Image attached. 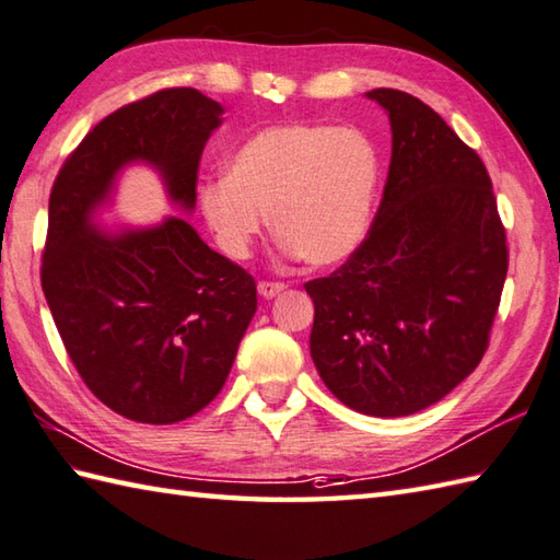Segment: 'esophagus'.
<instances>
[{
	"instance_id": "1",
	"label": "esophagus",
	"mask_w": 560,
	"mask_h": 560,
	"mask_svg": "<svg viewBox=\"0 0 560 560\" xmlns=\"http://www.w3.org/2000/svg\"><path fill=\"white\" fill-rule=\"evenodd\" d=\"M284 288H288V284H284V282H276V280H260V282H258V294H260V296H266V300H270V296L280 294Z\"/></svg>"
}]
</instances>
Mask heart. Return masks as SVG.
Here are the masks:
<instances>
[{
    "mask_svg": "<svg viewBox=\"0 0 560 560\" xmlns=\"http://www.w3.org/2000/svg\"><path fill=\"white\" fill-rule=\"evenodd\" d=\"M382 156L358 128L284 122L238 147L230 174L200 186V210L222 250L244 258L266 232L310 266L350 258L370 232Z\"/></svg>",
    "mask_w": 560,
    "mask_h": 560,
    "instance_id": "1",
    "label": "heart"
}]
</instances>
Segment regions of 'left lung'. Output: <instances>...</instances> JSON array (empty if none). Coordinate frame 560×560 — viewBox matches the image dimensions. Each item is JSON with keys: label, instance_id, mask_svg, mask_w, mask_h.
<instances>
[{"label": "left lung", "instance_id": "1", "mask_svg": "<svg viewBox=\"0 0 560 560\" xmlns=\"http://www.w3.org/2000/svg\"><path fill=\"white\" fill-rule=\"evenodd\" d=\"M392 122V164L368 236L314 300L312 360L364 416L418 413L469 376L488 348L508 276L488 171L423 101L372 89Z\"/></svg>", "mask_w": 560, "mask_h": 560}]
</instances>
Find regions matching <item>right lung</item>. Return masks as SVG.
Segmentation results:
<instances>
[{
    "instance_id": "right-lung-1",
    "label": "right lung",
    "mask_w": 560,
    "mask_h": 560,
    "mask_svg": "<svg viewBox=\"0 0 560 560\" xmlns=\"http://www.w3.org/2000/svg\"><path fill=\"white\" fill-rule=\"evenodd\" d=\"M222 113L190 86L135 101L79 142L50 190L45 300L89 392L135 423H178L220 394L256 314V280L178 217L106 234L91 214L132 162L152 164L168 198L192 210Z\"/></svg>"
}]
</instances>
